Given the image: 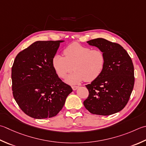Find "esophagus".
Wrapping results in <instances>:
<instances>
[{
	"instance_id": "1",
	"label": "esophagus",
	"mask_w": 146,
	"mask_h": 146,
	"mask_svg": "<svg viewBox=\"0 0 146 146\" xmlns=\"http://www.w3.org/2000/svg\"><path fill=\"white\" fill-rule=\"evenodd\" d=\"M71 87H72L73 90H76L77 88H78L79 87H78V86H75V85H72V86H71Z\"/></svg>"
}]
</instances>
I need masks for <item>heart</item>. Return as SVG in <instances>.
Listing matches in <instances>:
<instances>
[{"label":"heart","mask_w":146,"mask_h":146,"mask_svg":"<svg viewBox=\"0 0 146 146\" xmlns=\"http://www.w3.org/2000/svg\"><path fill=\"white\" fill-rule=\"evenodd\" d=\"M64 56L56 54L53 56L52 64L60 78H64L68 73L66 82L71 84L84 80L92 82L100 76L104 68L106 57L99 48L91 49L90 47L74 42L63 50Z\"/></svg>","instance_id":"obj_1"}]
</instances>
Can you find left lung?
I'll use <instances>...</instances> for the list:
<instances>
[{
  "label": "left lung",
  "instance_id": "1",
  "mask_svg": "<svg viewBox=\"0 0 146 146\" xmlns=\"http://www.w3.org/2000/svg\"><path fill=\"white\" fill-rule=\"evenodd\" d=\"M87 43L103 51L106 57L102 73L85 85L88 96L85 108L94 115L108 116L122 110L129 101L135 82L132 59L120 45L102 38Z\"/></svg>",
  "mask_w": 146,
  "mask_h": 146
}]
</instances>
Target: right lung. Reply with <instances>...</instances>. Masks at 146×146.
I'll return each instance as SVG.
<instances>
[{
    "mask_svg": "<svg viewBox=\"0 0 146 146\" xmlns=\"http://www.w3.org/2000/svg\"><path fill=\"white\" fill-rule=\"evenodd\" d=\"M63 40L36 41L18 54L11 70L14 99L31 118L55 116L73 90L57 75L53 56Z\"/></svg>",
    "mask_w": 146,
    "mask_h": 146,
    "instance_id": "obj_1",
    "label": "right lung"
}]
</instances>
